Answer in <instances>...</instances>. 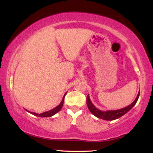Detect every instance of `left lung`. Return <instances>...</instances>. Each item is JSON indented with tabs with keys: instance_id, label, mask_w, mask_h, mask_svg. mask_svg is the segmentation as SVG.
Here are the masks:
<instances>
[{
	"instance_id": "8db88e82",
	"label": "left lung",
	"mask_w": 153,
	"mask_h": 153,
	"mask_svg": "<svg viewBox=\"0 0 153 153\" xmlns=\"http://www.w3.org/2000/svg\"><path fill=\"white\" fill-rule=\"evenodd\" d=\"M139 97V92L137 94L136 99H134V101L132 102L130 105H128L127 107L123 108L122 109L116 110H108V111H102V110H99L98 108H97L94 105V104L92 103V101H90L89 95L87 96V105L88 109L92 114H94L95 117H98L99 119H103V120L106 121H112L114 119L120 118L121 117H122L123 115L127 113V112L132 109L135 105L137 100H138Z\"/></svg>"
}]
</instances>
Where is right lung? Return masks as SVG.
Wrapping results in <instances>:
<instances>
[{"mask_svg":"<svg viewBox=\"0 0 153 153\" xmlns=\"http://www.w3.org/2000/svg\"><path fill=\"white\" fill-rule=\"evenodd\" d=\"M66 93H67V92H66ZM66 93L65 94H64V96L63 97V99H62V101H61V102L60 103V104H59V105H57L56 107L53 108V109L49 110V111L44 112H43V113H41V114H38V113H36V112H32L30 111H28V110H25L27 112H30V114H32L33 115H35V116H36V117H52V116H53V115H54L55 114H56L58 112L60 111L62 107H63V102H64V99H65V96Z\"/></svg>","mask_w":153,"mask_h":153,"instance_id":"obj_1","label":"right lung"}]
</instances>
